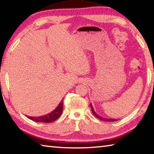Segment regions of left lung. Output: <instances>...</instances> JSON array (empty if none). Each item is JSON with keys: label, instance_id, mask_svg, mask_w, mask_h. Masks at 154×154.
Instances as JSON below:
<instances>
[{"label": "left lung", "instance_id": "8db88e82", "mask_svg": "<svg viewBox=\"0 0 154 154\" xmlns=\"http://www.w3.org/2000/svg\"><path fill=\"white\" fill-rule=\"evenodd\" d=\"M90 107L91 109H92V112L93 113V114L94 115V116L99 119H101V120L103 121H105V122H115V121H117V119H108V118H104L103 117H101L100 116H98V115L96 113L95 111L93 109V106L92 105V104H90Z\"/></svg>", "mask_w": 154, "mask_h": 154}]
</instances>
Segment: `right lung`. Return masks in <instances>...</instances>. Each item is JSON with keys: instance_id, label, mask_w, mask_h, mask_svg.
Returning <instances> with one entry per match:
<instances>
[{"instance_id": "add662e5", "label": "right lung", "mask_w": 154, "mask_h": 154, "mask_svg": "<svg viewBox=\"0 0 154 154\" xmlns=\"http://www.w3.org/2000/svg\"><path fill=\"white\" fill-rule=\"evenodd\" d=\"M62 108H63V100H61V102L59 103L58 106L52 111L51 113H49L45 116H38V117H29L28 118L32 119V120L36 122H43V123H50L56 120L60 116H61L62 113Z\"/></svg>"}]
</instances>
